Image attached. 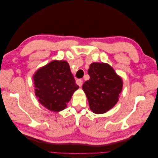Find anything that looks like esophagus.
I'll return each instance as SVG.
<instances>
[{"label": "esophagus", "mask_w": 158, "mask_h": 158, "mask_svg": "<svg viewBox=\"0 0 158 158\" xmlns=\"http://www.w3.org/2000/svg\"><path fill=\"white\" fill-rule=\"evenodd\" d=\"M76 83L80 87H81V86H82V80L81 79H77L76 80Z\"/></svg>", "instance_id": "34e87169"}]
</instances>
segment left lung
Returning <instances> with one entry per match:
<instances>
[{"mask_svg": "<svg viewBox=\"0 0 158 158\" xmlns=\"http://www.w3.org/2000/svg\"><path fill=\"white\" fill-rule=\"evenodd\" d=\"M89 80L82 89L86 95L90 109L102 114L114 106L123 88V80L107 63H93L88 69Z\"/></svg>", "mask_w": 158, "mask_h": 158, "instance_id": "1", "label": "left lung"}]
</instances>
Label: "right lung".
<instances>
[{"mask_svg":"<svg viewBox=\"0 0 158 158\" xmlns=\"http://www.w3.org/2000/svg\"><path fill=\"white\" fill-rule=\"evenodd\" d=\"M33 78L38 101L54 112L64 109L72 95L79 88L69 63L64 60L51 62L37 70Z\"/></svg>","mask_w":158,"mask_h":158,"instance_id":"add662e5","label":"right lung"}]
</instances>
